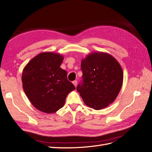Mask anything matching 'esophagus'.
<instances>
[{
  "mask_svg": "<svg viewBox=\"0 0 152 152\" xmlns=\"http://www.w3.org/2000/svg\"><path fill=\"white\" fill-rule=\"evenodd\" d=\"M73 84L74 86H75V87H76L77 85V80H73Z\"/></svg>",
  "mask_w": 152,
  "mask_h": 152,
  "instance_id": "34e87169",
  "label": "esophagus"
}]
</instances>
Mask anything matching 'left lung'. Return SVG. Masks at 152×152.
<instances>
[{"label": "left lung", "mask_w": 152, "mask_h": 152, "mask_svg": "<svg viewBox=\"0 0 152 152\" xmlns=\"http://www.w3.org/2000/svg\"><path fill=\"white\" fill-rule=\"evenodd\" d=\"M80 67L83 76L77 92L88 107L97 110L106 107L122 86L123 73L118 61L107 53L94 52L83 59Z\"/></svg>", "instance_id": "8db88e82"}]
</instances>
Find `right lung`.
<instances>
[{
    "instance_id": "right-lung-1",
    "label": "right lung",
    "mask_w": 152,
    "mask_h": 152,
    "mask_svg": "<svg viewBox=\"0 0 152 152\" xmlns=\"http://www.w3.org/2000/svg\"><path fill=\"white\" fill-rule=\"evenodd\" d=\"M64 57L53 52H43L33 58L23 71V88L33 106L52 113L64 106L66 98L75 89L68 80L67 72L60 67Z\"/></svg>"
}]
</instances>
